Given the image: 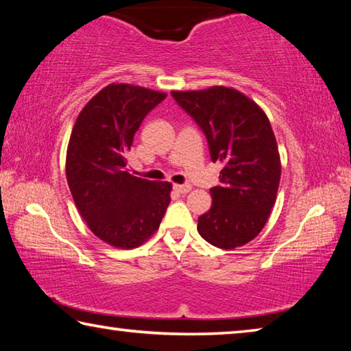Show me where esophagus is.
<instances>
[{"label":"esophagus","mask_w":351,"mask_h":351,"mask_svg":"<svg viewBox=\"0 0 351 351\" xmlns=\"http://www.w3.org/2000/svg\"><path fill=\"white\" fill-rule=\"evenodd\" d=\"M173 189L180 193H189L192 190V186H189V184H175Z\"/></svg>","instance_id":"1"}]
</instances>
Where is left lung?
<instances>
[{
	"label": "left lung",
	"instance_id": "obj_1",
	"mask_svg": "<svg viewBox=\"0 0 351 351\" xmlns=\"http://www.w3.org/2000/svg\"><path fill=\"white\" fill-rule=\"evenodd\" d=\"M203 130L212 161L224 167L210 189L212 207L198 218V232L210 245L235 249L257 237L274 207L282 164L265 111L228 86L171 91Z\"/></svg>",
	"mask_w": 351,
	"mask_h": 351
}]
</instances>
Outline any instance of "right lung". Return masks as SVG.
<instances>
[{
    "instance_id": "add662e5",
    "label": "right lung",
    "mask_w": 351,
    "mask_h": 351,
    "mask_svg": "<svg viewBox=\"0 0 351 351\" xmlns=\"http://www.w3.org/2000/svg\"><path fill=\"white\" fill-rule=\"evenodd\" d=\"M165 97L111 83L75 119L66 150L68 186L88 228L110 246H141L159 229L170 204L171 184L132 175L125 158L144 117Z\"/></svg>"
}]
</instances>
